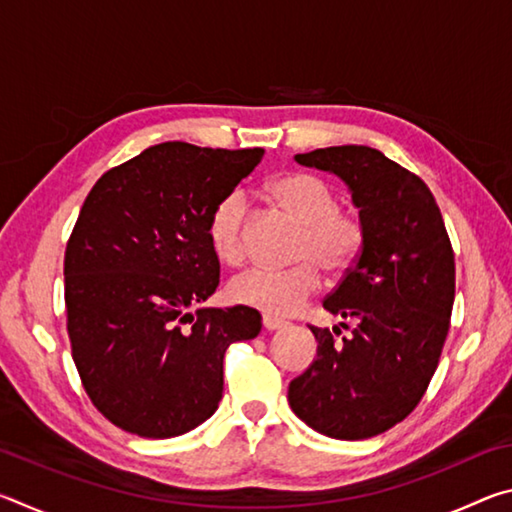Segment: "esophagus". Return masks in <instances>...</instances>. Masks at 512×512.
Masks as SVG:
<instances>
[{"mask_svg":"<svg viewBox=\"0 0 512 512\" xmlns=\"http://www.w3.org/2000/svg\"><path fill=\"white\" fill-rule=\"evenodd\" d=\"M262 323H264V329H268V332H273V329H282L284 325H287L282 318H275V316H268V314L262 318Z\"/></svg>","mask_w":512,"mask_h":512,"instance_id":"34e87169","label":"esophagus"}]
</instances>
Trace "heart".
Masks as SVG:
<instances>
[{
  "mask_svg": "<svg viewBox=\"0 0 512 512\" xmlns=\"http://www.w3.org/2000/svg\"><path fill=\"white\" fill-rule=\"evenodd\" d=\"M271 198L302 223L289 271L253 268L230 282L228 296L271 316L296 314L323 287L324 268L343 275L357 264L366 246V221L352 207H341L334 187L314 173H287L271 185ZM250 201L244 189L223 194L207 214V241L225 266H241L248 257Z\"/></svg>",
  "mask_w": 512,
  "mask_h": 512,
  "instance_id": "obj_1",
  "label": "heart"
}]
</instances>
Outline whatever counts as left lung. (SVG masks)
<instances>
[{"mask_svg": "<svg viewBox=\"0 0 512 512\" xmlns=\"http://www.w3.org/2000/svg\"><path fill=\"white\" fill-rule=\"evenodd\" d=\"M296 160L348 183L366 246L323 300L357 325L350 336L309 325L318 357L289 384V404L329 438H372L418 406L438 368L456 289L452 241L424 180L377 149L327 146Z\"/></svg>", "mask_w": 512, "mask_h": 512, "instance_id": "8db88e82", "label": "left lung"}]
</instances>
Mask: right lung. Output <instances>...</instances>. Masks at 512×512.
Here are the masks:
<instances>
[{"label": "right lung", "instance_id": "obj_1", "mask_svg": "<svg viewBox=\"0 0 512 512\" xmlns=\"http://www.w3.org/2000/svg\"><path fill=\"white\" fill-rule=\"evenodd\" d=\"M262 158L164 142L85 196L65 248L67 334L85 393L115 427L173 438L219 409L225 350L255 339L262 316L201 307L219 287L207 214Z\"/></svg>", "mask_w": 512, "mask_h": 512}]
</instances>
